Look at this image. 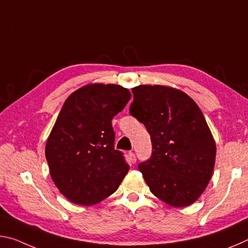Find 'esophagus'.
I'll return each instance as SVG.
<instances>
[{
  "label": "esophagus",
  "instance_id": "1",
  "mask_svg": "<svg viewBox=\"0 0 248 248\" xmlns=\"http://www.w3.org/2000/svg\"><path fill=\"white\" fill-rule=\"evenodd\" d=\"M129 161L131 164H134V163L137 162V157H136V154H134L133 152H130L129 153Z\"/></svg>",
  "mask_w": 248,
  "mask_h": 248
}]
</instances>
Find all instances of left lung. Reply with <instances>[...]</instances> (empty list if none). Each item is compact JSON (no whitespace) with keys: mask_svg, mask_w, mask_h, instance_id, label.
Wrapping results in <instances>:
<instances>
[{"mask_svg":"<svg viewBox=\"0 0 248 248\" xmlns=\"http://www.w3.org/2000/svg\"><path fill=\"white\" fill-rule=\"evenodd\" d=\"M130 114L145 125L152 156L139 170L152 194L175 208L190 205L212 177L217 145L202 111L183 91L165 85L132 89Z\"/></svg>","mask_w":248,"mask_h":248,"instance_id":"left-lung-1","label":"left lung"}]
</instances>
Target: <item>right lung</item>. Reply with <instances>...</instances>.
Listing matches in <instances>:
<instances>
[{
    "label": "right lung",
    "instance_id": "right-lung-1",
    "mask_svg": "<svg viewBox=\"0 0 248 248\" xmlns=\"http://www.w3.org/2000/svg\"><path fill=\"white\" fill-rule=\"evenodd\" d=\"M131 98L117 84H87L63 104L46 143L49 171L59 191L79 205L99 203L118 189L129 165L114 149V117Z\"/></svg>",
    "mask_w": 248,
    "mask_h": 248
}]
</instances>
